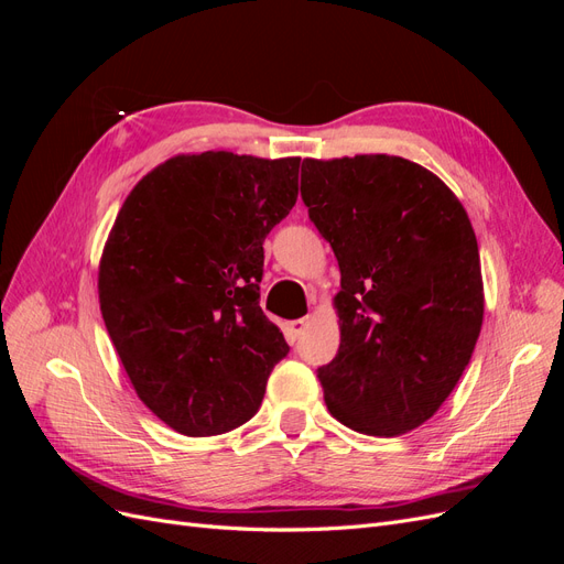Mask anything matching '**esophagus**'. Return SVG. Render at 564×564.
I'll return each mask as SVG.
<instances>
[{"label": "esophagus", "mask_w": 564, "mask_h": 564, "mask_svg": "<svg viewBox=\"0 0 564 564\" xmlns=\"http://www.w3.org/2000/svg\"><path fill=\"white\" fill-rule=\"evenodd\" d=\"M308 322H311V317H301V319H294V322H286V327H284L286 338L294 344V340H299V336L303 334V329L308 327Z\"/></svg>", "instance_id": "34e87169"}]
</instances>
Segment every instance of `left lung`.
<instances>
[{
	"instance_id": "obj_1",
	"label": "left lung",
	"mask_w": 564,
	"mask_h": 564,
	"mask_svg": "<svg viewBox=\"0 0 564 564\" xmlns=\"http://www.w3.org/2000/svg\"><path fill=\"white\" fill-rule=\"evenodd\" d=\"M301 197L334 249L340 346L317 369L334 419L367 435L429 421L468 367L485 315L466 209L395 155L303 160Z\"/></svg>"
}]
</instances>
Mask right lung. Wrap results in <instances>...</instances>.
Returning <instances> with one entry per match:
<instances>
[{
    "mask_svg": "<svg viewBox=\"0 0 564 564\" xmlns=\"http://www.w3.org/2000/svg\"><path fill=\"white\" fill-rule=\"evenodd\" d=\"M299 158L166 160L119 209L98 268L106 329L169 429L228 433L259 412L282 332L259 305L263 242L299 197Z\"/></svg>",
    "mask_w": 564,
    "mask_h": 564,
    "instance_id": "obj_1",
    "label": "right lung"
}]
</instances>
